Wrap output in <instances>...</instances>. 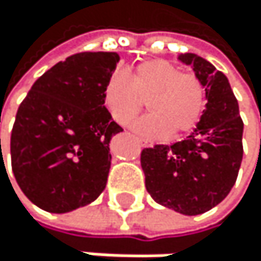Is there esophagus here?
I'll use <instances>...</instances> for the list:
<instances>
[{
  "label": "esophagus",
  "instance_id": "obj_1",
  "mask_svg": "<svg viewBox=\"0 0 261 261\" xmlns=\"http://www.w3.org/2000/svg\"><path fill=\"white\" fill-rule=\"evenodd\" d=\"M139 144H141L142 147H148V145H150V144H148L147 141H142V139H139Z\"/></svg>",
  "mask_w": 261,
  "mask_h": 261
}]
</instances>
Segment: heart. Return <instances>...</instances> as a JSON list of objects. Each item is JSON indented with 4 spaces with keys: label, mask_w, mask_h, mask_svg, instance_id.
<instances>
[{
    "label": "heart",
    "mask_w": 261,
    "mask_h": 261,
    "mask_svg": "<svg viewBox=\"0 0 261 261\" xmlns=\"http://www.w3.org/2000/svg\"><path fill=\"white\" fill-rule=\"evenodd\" d=\"M144 100L150 114L135 123L144 138H161L169 133L181 136L200 122L206 91L202 80L166 59H148L138 64L129 78L114 72L103 89L105 106L120 125H129L142 111Z\"/></svg>",
    "instance_id": "1"
}]
</instances>
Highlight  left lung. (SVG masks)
<instances>
[{"label": "left lung", "mask_w": 261, "mask_h": 261, "mask_svg": "<svg viewBox=\"0 0 261 261\" xmlns=\"http://www.w3.org/2000/svg\"><path fill=\"white\" fill-rule=\"evenodd\" d=\"M193 64L206 91V108L194 132L172 145L158 144L141 152L145 188L155 202L188 216L221 203L233 188L243 161V119L227 76L196 55Z\"/></svg>", "instance_id": "8db88e82"}]
</instances>
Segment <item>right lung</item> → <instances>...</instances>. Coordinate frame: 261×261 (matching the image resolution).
Listing matches in <instances>:
<instances>
[{
  "instance_id": "obj_1",
  "label": "right lung",
  "mask_w": 261,
  "mask_h": 261,
  "mask_svg": "<svg viewBox=\"0 0 261 261\" xmlns=\"http://www.w3.org/2000/svg\"><path fill=\"white\" fill-rule=\"evenodd\" d=\"M119 59L109 51L68 56L46 70L18 106L12 172L23 194L45 212H72L106 186L109 141L122 126L106 109L103 89Z\"/></svg>"
}]
</instances>
